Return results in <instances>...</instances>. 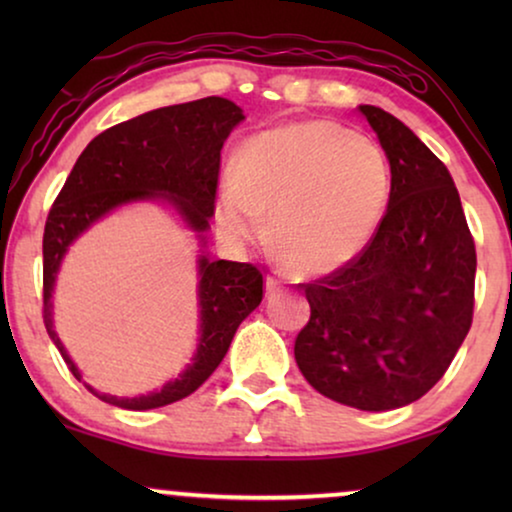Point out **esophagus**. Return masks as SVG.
<instances>
[{
	"mask_svg": "<svg viewBox=\"0 0 512 512\" xmlns=\"http://www.w3.org/2000/svg\"><path fill=\"white\" fill-rule=\"evenodd\" d=\"M279 291H282V284H279L275 277H268V279H265V293H268V298H275V296H279Z\"/></svg>",
	"mask_w": 512,
	"mask_h": 512,
	"instance_id": "obj_1",
	"label": "esophagus"
}]
</instances>
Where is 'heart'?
<instances>
[{
    "instance_id": "obj_1",
    "label": "heart",
    "mask_w": 512,
    "mask_h": 512,
    "mask_svg": "<svg viewBox=\"0 0 512 512\" xmlns=\"http://www.w3.org/2000/svg\"><path fill=\"white\" fill-rule=\"evenodd\" d=\"M394 174L375 139L333 121L279 125L251 137L216 202V228L233 244L263 235L300 275L352 263L387 214Z\"/></svg>"
}]
</instances>
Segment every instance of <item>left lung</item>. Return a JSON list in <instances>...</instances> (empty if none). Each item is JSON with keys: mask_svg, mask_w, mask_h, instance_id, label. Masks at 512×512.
Here are the masks:
<instances>
[{"mask_svg": "<svg viewBox=\"0 0 512 512\" xmlns=\"http://www.w3.org/2000/svg\"><path fill=\"white\" fill-rule=\"evenodd\" d=\"M359 111L389 156L394 191L368 247L303 284L310 321L293 354L319 394L382 412L422 398L450 368L473 321L475 242L443 160L396 116Z\"/></svg>", "mask_w": 512, "mask_h": 512, "instance_id": "left-lung-1", "label": "left lung"}]
</instances>
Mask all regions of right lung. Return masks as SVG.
Here are the masks:
<instances>
[{
    "mask_svg": "<svg viewBox=\"0 0 512 512\" xmlns=\"http://www.w3.org/2000/svg\"><path fill=\"white\" fill-rule=\"evenodd\" d=\"M244 121L242 109L223 97L153 109L104 130L76 160L55 198L44 228V324L67 368L81 380L53 328V284L62 256L76 237L111 209L137 200H167L195 233H205L214 214L221 149L230 130ZM205 240V237H202ZM200 342L193 363L177 380L146 396L97 394L125 410L163 408L191 396L226 356L237 326L261 305L263 275L256 265L209 261L200 256Z\"/></svg>",
    "mask_w": 512,
    "mask_h": 512,
    "instance_id": "1",
    "label": "right lung"
}]
</instances>
